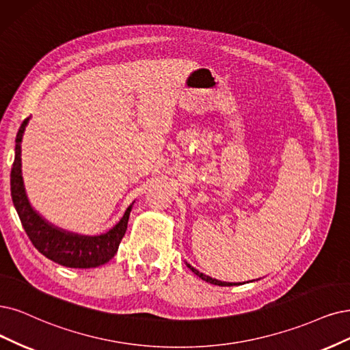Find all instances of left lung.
Instances as JSON below:
<instances>
[{"mask_svg": "<svg viewBox=\"0 0 350 350\" xmlns=\"http://www.w3.org/2000/svg\"><path fill=\"white\" fill-rule=\"evenodd\" d=\"M187 267L193 271V273H195L199 278H202L203 281H206V282H211V284H215V286H221V287H226V286H238V284H241V282H225V281H219V280H216V278H212V277H209V275H204L203 273H199V271L196 269V268H193L190 264H187Z\"/></svg>", "mask_w": 350, "mask_h": 350, "instance_id": "obj_1", "label": "left lung"}]
</instances>
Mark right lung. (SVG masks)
<instances>
[{"instance_id":"1","label":"right lung","mask_w":350,"mask_h":350,"mask_svg":"<svg viewBox=\"0 0 350 350\" xmlns=\"http://www.w3.org/2000/svg\"><path fill=\"white\" fill-rule=\"evenodd\" d=\"M30 118H25L16 138V157L11 168V198L18 213L25 234L34 248L49 260L69 268H95L107 264L118 251L125 235L129 213L133 204L128 206L121 221L107 234L99 237H83L59 229L46 222L33 208L25 195L21 176V139L25 125Z\"/></svg>"}]
</instances>
